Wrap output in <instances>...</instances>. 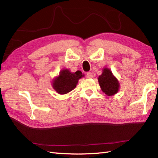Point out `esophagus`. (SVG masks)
I'll list each match as a JSON object with an SVG mask.
<instances>
[{
  "label": "esophagus",
  "instance_id": "1",
  "mask_svg": "<svg viewBox=\"0 0 158 158\" xmlns=\"http://www.w3.org/2000/svg\"><path fill=\"white\" fill-rule=\"evenodd\" d=\"M86 77H87V78H89V79L92 78V77H93V74H92V72H88V73H87Z\"/></svg>",
  "mask_w": 158,
  "mask_h": 158
}]
</instances>
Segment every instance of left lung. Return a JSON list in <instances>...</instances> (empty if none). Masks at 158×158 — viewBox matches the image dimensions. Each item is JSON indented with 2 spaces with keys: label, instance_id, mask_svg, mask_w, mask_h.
<instances>
[{
  "label": "left lung",
  "instance_id": "obj_1",
  "mask_svg": "<svg viewBox=\"0 0 158 158\" xmlns=\"http://www.w3.org/2000/svg\"><path fill=\"white\" fill-rule=\"evenodd\" d=\"M98 82L100 88L106 95H113L118 91L119 83L109 69L103 70L102 74L98 77Z\"/></svg>",
  "mask_w": 158,
  "mask_h": 158
}]
</instances>
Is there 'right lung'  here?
Instances as JSON below:
<instances>
[{
  "instance_id": "add662e5",
  "label": "right lung",
  "mask_w": 158,
  "mask_h": 158,
  "mask_svg": "<svg viewBox=\"0 0 158 158\" xmlns=\"http://www.w3.org/2000/svg\"><path fill=\"white\" fill-rule=\"evenodd\" d=\"M83 76L80 70L72 73L67 69L62 70L60 71L59 77L53 81V87L58 94H64L72 91L75 88L78 80Z\"/></svg>"
}]
</instances>
